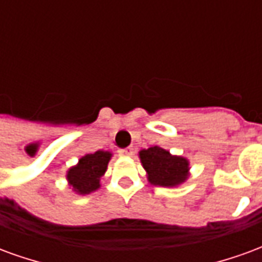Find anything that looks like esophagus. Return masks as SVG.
Here are the masks:
<instances>
[{
  "mask_svg": "<svg viewBox=\"0 0 262 262\" xmlns=\"http://www.w3.org/2000/svg\"><path fill=\"white\" fill-rule=\"evenodd\" d=\"M118 154H119V156H132V154H133V150H132V148H119V150H118Z\"/></svg>",
  "mask_w": 262,
  "mask_h": 262,
  "instance_id": "34e87169",
  "label": "esophagus"
}]
</instances>
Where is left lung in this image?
<instances>
[{
	"label": "left lung",
	"instance_id": "8db88e82",
	"mask_svg": "<svg viewBox=\"0 0 262 262\" xmlns=\"http://www.w3.org/2000/svg\"><path fill=\"white\" fill-rule=\"evenodd\" d=\"M147 180L153 185L172 188L185 182L189 176V163L181 156H172L159 146L139 151Z\"/></svg>",
	"mask_w": 262,
	"mask_h": 262
}]
</instances>
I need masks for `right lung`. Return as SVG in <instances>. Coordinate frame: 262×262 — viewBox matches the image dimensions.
<instances>
[{"label": "right lung", "mask_w": 262, "mask_h": 262, "mask_svg": "<svg viewBox=\"0 0 262 262\" xmlns=\"http://www.w3.org/2000/svg\"><path fill=\"white\" fill-rule=\"evenodd\" d=\"M111 151L98 150L92 154H85L78 160V164L67 171V181L73 191L80 195H86L101 187V177L108 168Z\"/></svg>", "instance_id": "obj_1"}]
</instances>
